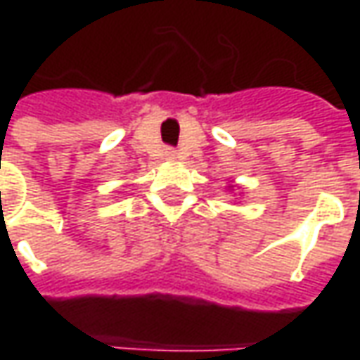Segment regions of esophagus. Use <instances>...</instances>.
I'll list each match as a JSON object with an SVG mask.
<instances>
[{
  "label": "esophagus",
  "mask_w": 360,
  "mask_h": 360,
  "mask_svg": "<svg viewBox=\"0 0 360 360\" xmlns=\"http://www.w3.org/2000/svg\"><path fill=\"white\" fill-rule=\"evenodd\" d=\"M166 158L176 160V152H174V150H168V152H166Z\"/></svg>",
  "instance_id": "34e87169"
}]
</instances>
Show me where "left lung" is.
I'll list each match as a JSON object with an SVG mask.
<instances>
[{
  "label": "left lung",
  "mask_w": 360,
  "mask_h": 360,
  "mask_svg": "<svg viewBox=\"0 0 360 360\" xmlns=\"http://www.w3.org/2000/svg\"><path fill=\"white\" fill-rule=\"evenodd\" d=\"M229 190H230V192H232V190H234V186H229Z\"/></svg>",
  "instance_id": "1"
}]
</instances>
